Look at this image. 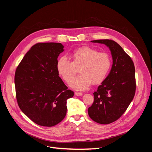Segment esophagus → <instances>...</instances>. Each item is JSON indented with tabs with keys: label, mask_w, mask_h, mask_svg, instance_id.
Segmentation results:
<instances>
[{
	"label": "esophagus",
	"mask_w": 152,
	"mask_h": 152,
	"mask_svg": "<svg viewBox=\"0 0 152 152\" xmlns=\"http://www.w3.org/2000/svg\"><path fill=\"white\" fill-rule=\"evenodd\" d=\"M75 94L76 96H82V95H83V93H79V92H75Z\"/></svg>",
	"instance_id": "1"
}]
</instances>
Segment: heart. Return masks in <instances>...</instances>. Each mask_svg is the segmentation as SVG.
I'll use <instances>...</instances> for the list:
<instances>
[{
    "label": "heart",
    "instance_id": "b5f03b06",
    "mask_svg": "<svg viewBox=\"0 0 152 152\" xmlns=\"http://www.w3.org/2000/svg\"><path fill=\"white\" fill-rule=\"evenodd\" d=\"M72 61L62 56L57 61L58 74L66 83H69L80 69L81 75L74 80L70 86L77 90H85L91 84L98 85L104 81L111 67L110 55L88 46L75 49L70 53Z\"/></svg>",
    "mask_w": 152,
    "mask_h": 152
}]
</instances>
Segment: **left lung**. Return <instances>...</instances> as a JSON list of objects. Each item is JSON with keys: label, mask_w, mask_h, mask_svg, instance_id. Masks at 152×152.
<instances>
[{"label": "left lung", "mask_w": 152, "mask_h": 152, "mask_svg": "<svg viewBox=\"0 0 152 152\" xmlns=\"http://www.w3.org/2000/svg\"><path fill=\"white\" fill-rule=\"evenodd\" d=\"M111 50L113 65L108 75L94 92V102L88 108L90 118L101 124L117 121L126 111L136 93L135 67L131 58L114 40H95Z\"/></svg>", "instance_id": "1"}]
</instances>
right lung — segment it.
I'll return each mask as SVG.
<instances>
[{"label":"right lung","mask_w":152,"mask_h":152,"mask_svg":"<svg viewBox=\"0 0 152 152\" xmlns=\"http://www.w3.org/2000/svg\"><path fill=\"white\" fill-rule=\"evenodd\" d=\"M63 51L61 43H37L31 48L17 66L15 75L18 106L31 121L52 127L66 114V100L74 93L59 77L58 57Z\"/></svg>","instance_id":"add662e5"}]
</instances>
